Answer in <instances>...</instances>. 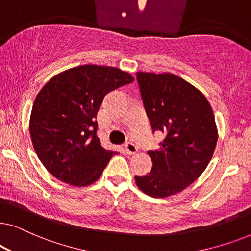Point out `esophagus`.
I'll use <instances>...</instances> for the list:
<instances>
[{
  "label": "esophagus",
  "instance_id": "34e87169",
  "mask_svg": "<svg viewBox=\"0 0 251 251\" xmlns=\"http://www.w3.org/2000/svg\"><path fill=\"white\" fill-rule=\"evenodd\" d=\"M125 151L126 154H129V155H132V154H136L137 151H138V147H137L135 144L131 143V142H128L125 144Z\"/></svg>",
  "mask_w": 251,
  "mask_h": 251
}]
</instances>
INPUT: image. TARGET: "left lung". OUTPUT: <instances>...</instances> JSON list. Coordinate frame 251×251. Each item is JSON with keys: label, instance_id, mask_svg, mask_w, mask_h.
Returning a JSON list of instances; mask_svg holds the SVG:
<instances>
[{"label": "left lung", "instance_id": "left-lung-1", "mask_svg": "<svg viewBox=\"0 0 251 251\" xmlns=\"http://www.w3.org/2000/svg\"><path fill=\"white\" fill-rule=\"evenodd\" d=\"M144 108L152 131L166 137L157 151H149L153 162L136 184L153 198L179 193L198 179L210 162L218 133L211 106L201 91L174 74L137 73Z\"/></svg>", "mask_w": 251, "mask_h": 251}]
</instances>
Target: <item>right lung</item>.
Instances as JSON below:
<instances>
[{
  "label": "right lung",
  "mask_w": 251,
  "mask_h": 251,
  "mask_svg": "<svg viewBox=\"0 0 251 251\" xmlns=\"http://www.w3.org/2000/svg\"><path fill=\"white\" fill-rule=\"evenodd\" d=\"M119 68L82 65L56 75L37 94L29 120L34 150L46 169L72 186L100 177L114 151L97 137V113L108 92L131 83Z\"/></svg>",
  "instance_id": "add662e5"
}]
</instances>
